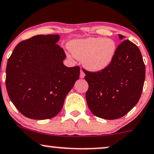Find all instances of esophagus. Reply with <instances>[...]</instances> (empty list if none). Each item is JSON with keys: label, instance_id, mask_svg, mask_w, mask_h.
I'll return each instance as SVG.
<instances>
[{"label": "esophagus", "instance_id": "obj_1", "mask_svg": "<svg viewBox=\"0 0 154 154\" xmlns=\"http://www.w3.org/2000/svg\"><path fill=\"white\" fill-rule=\"evenodd\" d=\"M85 76V72H83L82 69H81V71H80V75H79V77H80V78H84Z\"/></svg>", "mask_w": 154, "mask_h": 154}]
</instances>
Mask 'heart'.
Wrapping results in <instances>:
<instances>
[{
  "mask_svg": "<svg viewBox=\"0 0 154 154\" xmlns=\"http://www.w3.org/2000/svg\"><path fill=\"white\" fill-rule=\"evenodd\" d=\"M69 49L75 58L82 60L83 65L93 72L105 69L116 53V42L108 38H88L74 40Z\"/></svg>",
  "mask_w": 154,
  "mask_h": 154,
  "instance_id": "b5f03b06",
  "label": "heart"
}]
</instances>
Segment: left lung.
Listing matches in <instances>:
<instances>
[{
    "mask_svg": "<svg viewBox=\"0 0 154 154\" xmlns=\"http://www.w3.org/2000/svg\"><path fill=\"white\" fill-rule=\"evenodd\" d=\"M120 39L123 35H118ZM84 71V70H83ZM89 88L87 103L97 117L118 119L138 103L143 88L146 67L139 49L131 41L123 40L117 47L110 65L100 71L85 69Z\"/></svg>",
    "mask_w": 154,
    "mask_h": 154,
    "instance_id": "1",
    "label": "left lung"
}]
</instances>
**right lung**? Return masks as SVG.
Instances as JSON below:
<instances>
[{"label":"right lung","mask_w":154,"mask_h":154,"mask_svg":"<svg viewBox=\"0 0 154 154\" xmlns=\"http://www.w3.org/2000/svg\"><path fill=\"white\" fill-rule=\"evenodd\" d=\"M59 34L37 35L17 44L6 66L11 100L26 117L45 120L62 110L66 95L79 79L80 67L63 64L66 54Z\"/></svg>","instance_id":"add662e5"}]
</instances>
